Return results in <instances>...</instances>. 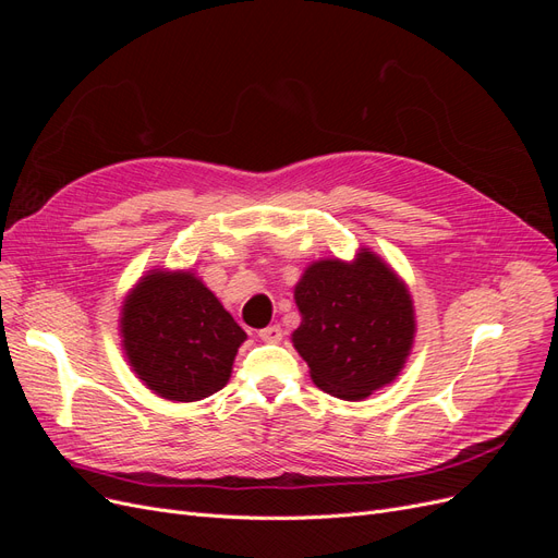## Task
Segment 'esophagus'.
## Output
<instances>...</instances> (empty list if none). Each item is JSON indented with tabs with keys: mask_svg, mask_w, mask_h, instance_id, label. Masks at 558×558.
I'll return each mask as SVG.
<instances>
[{
	"mask_svg": "<svg viewBox=\"0 0 558 558\" xmlns=\"http://www.w3.org/2000/svg\"><path fill=\"white\" fill-rule=\"evenodd\" d=\"M281 337H283L281 326H267V328L260 330V340H263V342H269V344L281 342Z\"/></svg>",
	"mask_w": 558,
	"mask_h": 558,
	"instance_id": "esophagus-1",
	"label": "esophagus"
}]
</instances>
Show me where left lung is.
I'll return each instance as SVG.
<instances>
[{"label": "left lung", "mask_w": 558, "mask_h": 558, "mask_svg": "<svg viewBox=\"0 0 558 558\" xmlns=\"http://www.w3.org/2000/svg\"><path fill=\"white\" fill-rule=\"evenodd\" d=\"M302 324L293 344L314 384L342 400L367 398L393 381L414 340L404 283L375 253L356 263L318 260L295 286Z\"/></svg>", "instance_id": "left-lung-1"}]
</instances>
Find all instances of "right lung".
<instances>
[{
    "mask_svg": "<svg viewBox=\"0 0 558 558\" xmlns=\"http://www.w3.org/2000/svg\"><path fill=\"white\" fill-rule=\"evenodd\" d=\"M123 347L140 379L177 402L202 400L228 384L246 332L191 272L144 277L123 307Z\"/></svg>",
    "mask_w": 558,
    "mask_h": 558,
    "instance_id": "obj_1",
    "label": "right lung"
}]
</instances>
